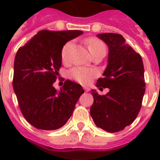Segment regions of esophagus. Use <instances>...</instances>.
<instances>
[{
  "label": "esophagus",
  "instance_id": "obj_1",
  "mask_svg": "<svg viewBox=\"0 0 160 160\" xmlns=\"http://www.w3.org/2000/svg\"><path fill=\"white\" fill-rule=\"evenodd\" d=\"M84 90H85V91H86V92H88V91H89V90H90V88H88V87H84Z\"/></svg>",
  "mask_w": 160,
  "mask_h": 160
}]
</instances>
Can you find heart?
<instances>
[{
  "mask_svg": "<svg viewBox=\"0 0 160 160\" xmlns=\"http://www.w3.org/2000/svg\"><path fill=\"white\" fill-rule=\"evenodd\" d=\"M87 47L89 49L90 53L95 52L99 50H105V44L102 41L98 40L96 38H90L86 41ZM70 43L65 44V46L63 47L61 51V57L63 61H66L67 60V53L68 50L70 48ZM97 75L96 71L91 69H87L84 67H75L73 68L70 71V76L73 79H75L83 85H86L91 81L93 78H95Z\"/></svg>",
  "mask_w": 160,
  "mask_h": 160,
  "instance_id": "1",
  "label": "heart"
}]
</instances>
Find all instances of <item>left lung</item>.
<instances>
[{"label": "left lung", "instance_id": "obj_1", "mask_svg": "<svg viewBox=\"0 0 160 160\" xmlns=\"http://www.w3.org/2000/svg\"><path fill=\"white\" fill-rule=\"evenodd\" d=\"M109 49L108 64L96 87L109 88L105 95L91 90L94 103L90 115L95 125L109 133L120 131L132 124L141 108L145 92L143 60L121 35H97Z\"/></svg>", "mask_w": 160, "mask_h": 160}]
</instances>
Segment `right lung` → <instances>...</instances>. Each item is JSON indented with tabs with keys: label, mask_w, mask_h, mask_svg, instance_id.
I'll return each instance as SVG.
<instances>
[{
	"label": "right lung",
	"mask_w": 160,
	"mask_h": 160,
	"mask_svg": "<svg viewBox=\"0 0 160 160\" xmlns=\"http://www.w3.org/2000/svg\"><path fill=\"white\" fill-rule=\"evenodd\" d=\"M81 31H41L19 48L14 62L13 89L21 113L35 128L60 129L70 119L83 93L82 86L67 80L57 90L53 83L61 67V51Z\"/></svg>",
	"instance_id": "1"
}]
</instances>
